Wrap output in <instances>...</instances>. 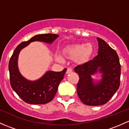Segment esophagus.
<instances>
[{
	"instance_id": "34e87169",
	"label": "esophagus",
	"mask_w": 129,
	"mask_h": 129,
	"mask_svg": "<svg viewBox=\"0 0 129 129\" xmlns=\"http://www.w3.org/2000/svg\"><path fill=\"white\" fill-rule=\"evenodd\" d=\"M72 69L71 68L67 69V71H66V74H70V73H72Z\"/></svg>"
}]
</instances>
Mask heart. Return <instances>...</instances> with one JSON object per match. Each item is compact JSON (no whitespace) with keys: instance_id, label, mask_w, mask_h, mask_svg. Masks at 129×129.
I'll return each mask as SVG.
<instances>
[{"instance_id":"1","label":"heart","mask_w":129,"mask_h":129,"mask_svg":"<svg viewBox=\"0 0 129 129\" xmlns=\"http://www.w3.org/2000/svg\"><path fill=\"white\" fill-rule=\"evenodd\" d=\"M94 46L91 43H78L67 45L61 50V54L67 59H74L78 64H84L90 60L94 53ZM56 60L62 62V58L59 56L55 57Z\"/></svg>"}]
</instances>
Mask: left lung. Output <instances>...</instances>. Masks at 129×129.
<instances>
[{
	"label": "left lung",
	"mask_w": 129,
	"mask_h": 129,
	"mask_svg": "<svg viewBox=\"0 0 129 129\" xmlns=\"http://www.w3.org/2000/svg\"><path fill=\"white\" fill-rule=\"evenodd\" d=\"M98 42V55L93 60L75 67L80 77L77 84L78 97L84 104L100 106L106 103L120 86V64L116 51L102 39ZM100 73L102 78L93 79V75Z\"/></svg>",
	"instance_id": "obj_1"
}]
</instances>
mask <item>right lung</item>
<instances>
[{
  "instance_id": "1",
  "label": "right lung",
  "mask_w": 129,
  "mask_h": 129,
  "mask_svg": "<svg viewBox=\"0 0 129 129\" xmlns=\"http://www.w3.org/2000/svg\"><path fill=\"white\" fill-rule=\"evenodd\" d=\"M59 37L55 34H41L33 36L28 41L23 42L16 47L9 63L10 82L12 89L24 101L31 104H46L53 100L59 83L63 78L67 69L61 72L47 71L39 79L29 80L25 78L18 67L20 51L31 43L40 41L52 44Z\"/></svg>"
}]
</instances>
